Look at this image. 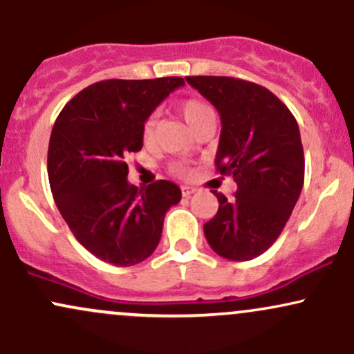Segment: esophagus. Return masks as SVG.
Instances as JSON below:
<instances>
[{"instance_id":"esophagus-1","label":"esophagus","mask_w":354,"mask_h":354,"mask_svg":"<svg viewBox=\"0 0 354 354\" xmlns=\"http://www.w3.org/2000/svg\"><path fill=\"white\" fill-rule=\"evenodd\" d=\"M181 193H183V196L185 198H189L191 194L193 193H196V188H193V186H181Z\"/></svg>"}]
</instances>
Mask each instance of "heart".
I'll return each mask as SVG.
<instances>
[{
    "label": "heart",
    "mask_w": 354,
    "mask_h": 354,
    "mask_svg": "<svg viewBox=\"0 0 354 354\" xmlns=\"http://www.w3.org/2000/svg\"><path fill=\"white\" fill-rule=\"evenodd\" d=\"M180 113L183 115V118L186 120V123L189 124V128L193 129L194 133L198 129L203 128L208 121L214 120V113L205 101L196 100V98H189L185 100L180 103ZM154 128H156V115H149L146 118L145 124H143V138L145 140H151L154 135ZM173 173L183 174L185 173V166L183 165H173Z\"/></svg>",
    "instance_id": "obj_1"
}]
</instances>
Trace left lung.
<instances>
[{
	"mask_svg": "<svg viewBox=\"0 0 354 354\" xmlns=\"http://www.w3.org/2000/svg\"><path fill=\"white\" fill-rule=\"evenodd\" d=\"M218 109L216 169L233 174L231 201L213 191L218 213L205 223L213 251L233 261L263 254L291 216L304 183V153L295 116L270 89L231 76H186Z\"/></svg>",
	"mask_w": 354,
	"mask_h": 354,
	"instance_id": "8db88e82",
	"label": "left lung"
}]
</instances>
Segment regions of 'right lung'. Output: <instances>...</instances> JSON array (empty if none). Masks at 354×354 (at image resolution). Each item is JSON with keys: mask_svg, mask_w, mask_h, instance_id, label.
I'll return each mask as SVG.
<instances>
[{"mask_svg": "<svg viewBox=\"0 0 354 354\" xmlns=\"http://www.w3.org/2000/svg\"><path fill=\"white\" fill-rule=\"evenodd\" d=\"M185 81L104 80L61 109L48 148L53 198L71 233L91 254L133 266L153 254L165 214L181 200L180 186L160 180L128 183L126 158L143 148V124Z\"/></svg>", "mask_w": 354, "mask_h": 354, "instance_id": "add662e5", "label": "right lung"}]
</instances>
